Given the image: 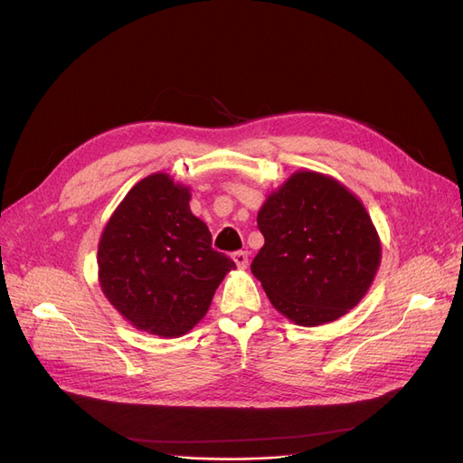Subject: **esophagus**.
<instances>
[{
  "label": "esophagus",
  "mask_w": 463,
  "mask_h": 463,
  "mask_svg": "<svg viewBox=\"0 0 463 463\" xmlns=\"http://www.w3.org/2000/svg\"><path fill=\"white\" fill-rule=\"evenodd\" d=\"M232 259H233V262L237 264V269L245 270L247 266H249V255H247V250H235V253L232 255Z\"/></svg>",
  "instance_id": "34e87169"
}]
</instances>
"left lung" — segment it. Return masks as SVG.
<instances>
[{"instance_id":"left-lung-1","label":"left lung","mask_w":463,"mask_h":463,"mask_svg":"<svg viewBox=\"0 0 463 463\" xmlns=\"http://www.w3.org/2000/svg\"><path fill=\"white\" fill-rule=\"evenodd\" d=\"M264 245L250 262L274 309L299 326L344 317L365 298L383 259L367 208L330 175L299 170L257 216Z\"/></svg>"}]
</instances>
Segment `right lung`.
<instances>
[{"label": "right lung", "instance_id": "1", "mask_svg": "<svg viewBox=\"0 0 463 463\" xmlns=\"http://www.w3.org/2000/svg\"><path fill=\"white\" fill-rule=\"evenodd\" d=\"M191 189L152 174L125 194L98 243V282L137 330L179 338L197 326L235 262L213 249Z\"/></svg>", "mask_w": 463, "mask_h": 463}]
</instances>
